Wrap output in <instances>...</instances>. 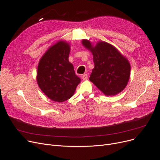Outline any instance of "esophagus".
Wrapping results in <instances>:
<instances>
[{
	"mask_svg": "<svg viewBox=\"0 0 160 160\" xmlns=\"http://www.w3.org/2000/svg\"><path fill=\"white\" fill-rule=\"evenodd\" d=\"M82 78L83 79V80H88V74H83V75L82 76Z\"/></svg>",
	"mask_w": 160,
	"mask_h": 160,
	"instance_id": "1",
	"label": "esophagus"
}]
</instances>
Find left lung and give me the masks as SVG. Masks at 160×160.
<instances>
[{
	"mask_svg": "<svg viewBox=\"0 0 160 160\" xmlns=\"http://www.w3.org/2000/svg\"><path fill=\"white\" fill-rule=\"evenodd\" d=\"M83 46L93 56L94 68L89 80L106 96L118 94L127 86L130 76V64L113 45L98 41L95 45L88 39H82Z\"/></svg>",
	"mask_w": 160,
	"mask_h": 160,
	"instance_id": "1",
	"label": "left lung"
}]
</instances>
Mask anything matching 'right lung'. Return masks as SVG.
Masks as SVG:
<instances>
[{"label": "right lung", "mask_w": 160, "mask_h": 160, "mask_svg": "<svg viewBox=\"0 0 160 160\" xmlns=\"http://www.w3.org/2000/svg\"><path fill=\"white\" fill-rule=\"evenodd\" d=\"M71 46L59 41L42 56L38 66L36 80L43 93L54 102H63L72 97L80 78L69 62Z\"/></svg>", "instance_id": "obj_1"}]
</instances>
